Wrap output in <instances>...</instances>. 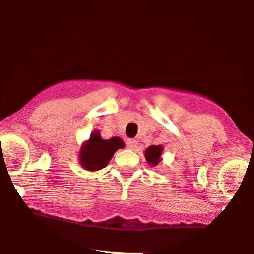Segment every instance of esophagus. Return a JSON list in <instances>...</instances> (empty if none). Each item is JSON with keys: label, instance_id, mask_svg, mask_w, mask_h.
Wrapping results in <instances>:
<instances>
[{"label": "esophagus", "instance_id": "esophagus-1", "mask_svg": "<svg viewBox=\"0 0 254 254\" xmlns=\"http://www.w3.org/2000/svg\"><path fill=\"white\" fill-rule=\"evenodd\" d=\"M136 145H137V141L136 140H133V139L127 140V147L128 149H135Z\"/></svg>", "mask_w": 254, "mask_h": 254}]
</instances>
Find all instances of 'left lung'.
Returning <instances> with one entry per match:
<instances>
[{
    "label": "left lung",
    "mask_w": 254,
    "mask_h": 254,
    "mask_svg": "<svg viewBox=\"0 0 254 254\" xmlns=\"http://www.w3.org/2000/svg\"><path fill=\"white\" fill-rule=\"evenodd\" d=\"M161 153H162V147L161 145H151L147 150H145L144 156L145 160L151 167H156L159 162L161 161Z\"/></svg>",
    "instance_id": "obj_1"
}]
</instances>
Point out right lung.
Returning a JSON list of instances; mask_svg holds the SVG:
<instances>
[{
  "mask_svg": "<svg viewBox=\"0 0 254 254\" xmlns=\"http://www.w3.org/2000/svg\"><path fill=\"white\" fill-rule=\"evenodd\" d=\"M124 148L123 141L118 136L109 140L102 139L98 131H93L89 140L81 145L79 162L83 168L89 171H96L105 168L113 157L115 151Z\"/></svg>",
  "mask_w": 254,
  "mask_h": 254,
  "instance_id": "add662e5",
  "label": "right lung"
}]
</instances>
